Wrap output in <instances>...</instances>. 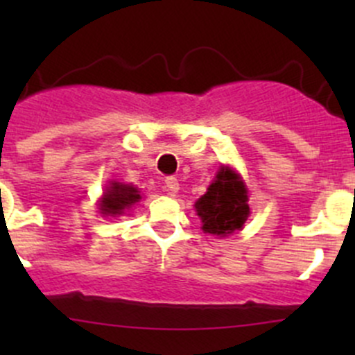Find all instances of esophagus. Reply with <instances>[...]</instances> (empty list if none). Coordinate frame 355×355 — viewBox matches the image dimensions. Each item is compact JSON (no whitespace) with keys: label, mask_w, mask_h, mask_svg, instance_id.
Wrapping results in <instances>:
<instances>
[{"label":"esophagus","mask_w":355,"mask_h":355,"mask_svg":"<svg viewBox=\"0 0 355 355\" xmlns=\"http://www.w3.org/2000/svg\"><path fill=\"white\" fill-rule=\"evenodd\" d=\"M164 189H166L168 194L175 196L178 192V189H180V185H178V180L175 177H166L164 178Z\"/></svg>","instance_id":"1"}]
</instances>
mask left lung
Returning <instances> with one entry per match:
<instances>
[{
	"instance_id": "8db88e82",
	"label": "left lung",
	"mask_w": 355,
	"mask_h": 355,
	"mask_svg": "<svg viewBox=\"0 0 355 355\" xmlns=\"http://www.w3.org/2000/svg\"><path fill=\"white\" fill-rule=\"evenodd\" d=\"M202 230L211 235H227L241 230L249 218L244 182L228 168H221L206 194L196 202Z\"/></svg>"
}]
</instances>
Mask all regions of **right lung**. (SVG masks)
I'll use <instances>...</instances> for the list:
<instances>
[{
	"label": "right lung",
	"instance_id": "1",
	"mask_svg": "<svg viewBox=\"0 0 355 355\" xmlns=\"http://www.w3.org/2000/svg\"><path fill=\"white\" fill-rule=\"evenodd\" d=\"M141 199V194L135 187L125 184H111L108 192L105 194V198L101 200V211L103 214H121L125 209L135 204Z\"/></svg>",
	"mask_w": 355,
	"mask_h": 355
}]
</instances>
